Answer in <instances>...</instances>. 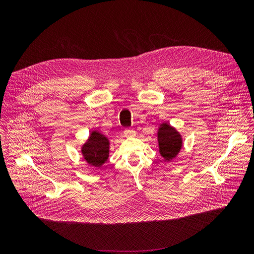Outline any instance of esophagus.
Segmentation results:
<instances>
[{"label":"esophagus","instance_id":"obj_1","mask_svg":"<svg viewBox=\"0 0 254 254\" xmlns=\"http://www.w3.org/2000/svg\"><path fill=\"white\" fill-rule=\"evenodd\" d=\"M124 133H125V136H128V137L135 135V131H134L133 129H126L125 131H124Z\"/></svg>","mask_w":254,"mask_h":254}]
</instances>
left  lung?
<instances>
[{"instance_id": "left-lung-1", "label": "left lung", "mask_w": 254, "mask_h": 254, "mask_svg": "<svg viewBox=\"0 0 254 254\" xmlns=\"http://www.w3.org/2000/svg\"><path fill=\"white\" fill-rule=\"evenodd\" d=\"M159 151L165 161L174 159L182 147V139L180 133L167 123L160 125L158 131Z\"/></svg>"}]
</instances>
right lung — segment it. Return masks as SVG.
<instances>
[{
	"instance_id": "1",
	"label": "right lung",
	"mask_w": 254,
	"mask_h": 254,
	"mask_svg": "<svg viewBox=\"0 0 254 254\" xmlns=\"http://www.w3.org/2000/svg\"><path fill=\"white\" fill-rule=\"evenodd\" d=\"M81 153L87 162L95 167L102 166L109 157V140L98 131H92L88 141L82 145Z\"/></svg>"
}]
</instances>
